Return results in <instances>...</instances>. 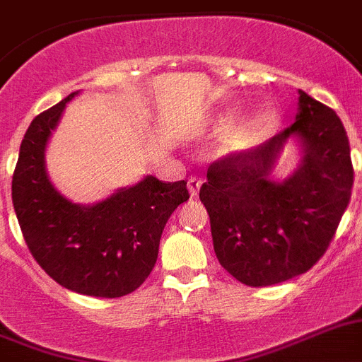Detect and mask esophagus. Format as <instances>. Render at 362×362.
Returning a JSON list of instances; mask_svg holds the SVG:
<instances>
[{
	"label": "esophagus",
	"instance_id": "obj_1",
	"mask_svg": "<svg viewBox=\"0 0 362 362\" xmlns=\"http://www.w3.org/2000/svg\"><path fill=\"white\" fill-rule=\"evenodd\" d=\"M199 188H202V179L196 177V175H190L188 177V192H190V196L196 197L197 192H199Z\"/></svg>",
	"mask_w": 362,
	"mask_h": 362
}]
</instances>
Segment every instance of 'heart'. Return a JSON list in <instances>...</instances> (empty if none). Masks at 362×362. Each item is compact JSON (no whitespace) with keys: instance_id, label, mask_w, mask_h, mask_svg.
<instances>
[{"instance_id":"b5f03b06","label":"heart","mask_w":362,"mask_h":362,"mask_svg":"<svg viewBox=\"0 0 362 362\" xmlns=\"http://www.w3.org/2000/svg\"><path fill=\"white\" fill-rule=\"evenodd\" d=\"M233 122V117L225 115L219 119V128H227ZM274 113L273 111H260L252 115L251 119H247L243 124L234 128L230 134L225 139V150L227 151H243L247 148L255 146L256 143H260L262 139L273 132L274 128Z\"/></svg>"}]
</instances>
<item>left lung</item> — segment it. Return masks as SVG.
Returning <instances> with one entry per match:
<instances>
[{
	"label": "left lung",
	"instance_id": "8db88e82",
	"mask_svg": "<svg viewBox=\"0 0 362 362\" xmlns=\"http://www.w3.org/2000/svg\"><path fill=\"white\" fill-rule=\"evenodd\" d=\"M298 95L289 128L255 150L214 160L199 190L219 264L245 286H273L310 271L350 203L354 166L344 126L332 107ZM289 136L301 141L303 160L274 182L270 172Z\"/></svg>",
	"mask_w": 362,
	"mask_h": 362
}]
</instances>
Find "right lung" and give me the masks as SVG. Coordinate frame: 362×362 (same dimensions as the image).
Instances as JSON below:
<instances>
[{"mask_svg": "<svg viewBox=\"0 0 362 362\" xmlns=\"http://www.w3.org/2000/svg\"><path fill=\"white\" fill-rule=\"evenodd\" d=\"M75 95L30 122L12 175V203L30 255L54 282L80 295L117 298L146 280L166 221L190 196L187 181L163 183L153 175L95 205L62 196L45 172V146Z\"/></svg>", "mask_w": 362, "mask_h": 362, "instance_id": "add662e5", "label": "right lung"}]
</instances>
